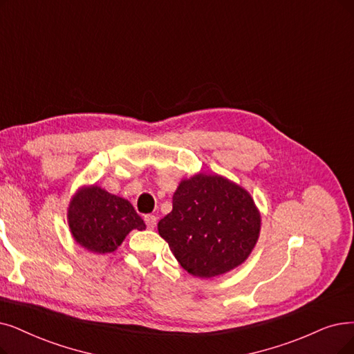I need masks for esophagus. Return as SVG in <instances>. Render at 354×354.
Returning <instances> with one entry per match:
<instances>
[{"label": "esophagus", "instance_id": "esophagus-1", "mask_svg": "<svg viewBox=\"0 0 354 354\" xmlns=\"http://www.w3.org/2000/svg\"><path fill=\"white\" fill-rule=\"evenodd\" d=\"M145 223H147V226L149 230H153L155 228V225H157V216H153V215H145Z\"/></svg>", "mask_w": 354, "mask_h": 354}]
</instances>
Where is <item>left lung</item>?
Listing matches in <instances>:
<instances>
[{"label": "left lung", "mask_w": 354, "mask_h": 354, "mask_svg": "<svg viewBox=\"0 0 354 354\" xmlns=\"http://www.w3.org/2000/svg\"><path fill=\"white\" fill-rule=\"evenodd\" d=\"M260 230L261 215L251 194L228 178L206 173L180 181L173 210L158 222V232L177 261L201 279L241 266Z\"/></svg>", "instance_id": "obj_1"}]
</instances>
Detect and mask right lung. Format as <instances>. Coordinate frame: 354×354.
I'll use <instances>...</instances> for the list:
<instances>
[{"label": "right lung", "mask_w": 354, "mask_h": 354, "mask_svg": "<svg viewBox=\"0 0 354 354\" xmlns=\"http://www.w3.org/2000/svg\"><path fill=\"white\" fill-rule=\"evenodd\" d=\"M66 218L74 241L94 254L113 252L131 231L147 228L129 201L94 185L73 196Z\"/></svg>", "instance_id": "obj_1"}]
</instances>
